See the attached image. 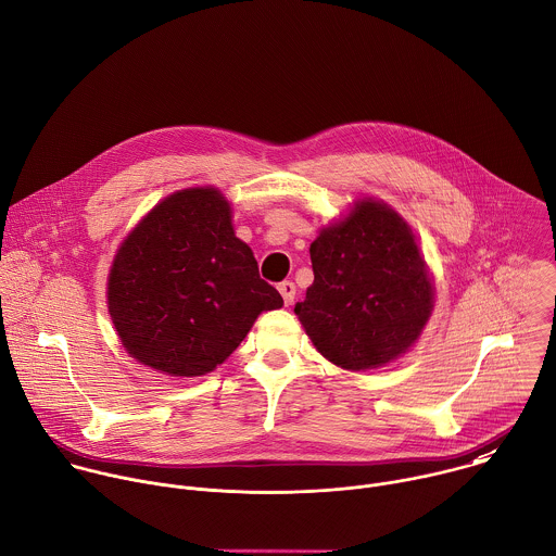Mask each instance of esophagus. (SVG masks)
Returning <instances> with one entry per match:
<instances>
[{
  "label": "esophagus",
  "instance_id": "esophagus-1",
  "mask_svg": "<svg viewBox=\"0 0 556 556\" xmlns=\"http://www.w3.org/2000/svg\"><path fill=\"white\" fill-rule=\"evenodd\" d=\"M277 290L281 292V296H283V303H286V305H292V301H294V294H296V286H294L292 281H281V283L277 286Z\"/></svg>",
  "mask_w": 556,
  "mask_h": 556
}]
</instances>
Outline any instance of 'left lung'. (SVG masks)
<instances>
[{"instance_id":"left-lung-1","label":"left lung","mask_w":556,"mask_h":556,"mask_svg":"<svg viewBox=\"0 0 556 556\" xmlns=\"http://www.w3.org/2000/svg\"><path fill=\"white\" fill-rule=\"evenodd\" d=\"M314 281L294 314L316 351L344 371H371L410 351L432 312L434 277L408 220L355 199L309 247Z\"/></svg>"}]
</instances>
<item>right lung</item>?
I'll use <instances>...</instances> for the list:
<instances>
[{
  "mask_svg": "<svg viewBox=\"0 0 556 556\" xmlns=\"http://www.w3.org/2000/svg\"><path fill=\"white\" fill-rule=\"evenodd\" d=\"M281 305L214 185L159 201L126 233L106 277V307L124 351L176 380L212 374L262 312Z\"/></svg>",
  "mask_w": 556,
  "mask_h": 556,
  "instance_id": "obj_1",
  "label": "right lung"
}]
</instances>
